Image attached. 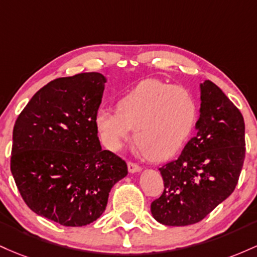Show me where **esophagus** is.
<instances>
[{"label": "esophagus", "instance_id": "esophagus-1", "mask_svg": "<svg viewBox=\"0 0 257 257\" xmlns=\"http://www.w3.org/2000/svg\"><path fill=\"white\" fill-rule=\"evenodd\" d=\"M127 167H128V171L131 172V174H135V172H140L141 170V166L138 165L136 163H132V161H128L127 163Z\"/></svg>", "mask_w": 257, "mask_h": 257}]
</instances>
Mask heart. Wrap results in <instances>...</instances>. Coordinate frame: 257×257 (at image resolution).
<instances>
[{
  "label": "heart",
  "mask_w": 257,
  "mask_h": 257,
  "mask_svg": "<svg viewBox=\"0 0 257 257\" xmlns=\"http://www.w3.org/2000/svg\"><path fill=\"white\" fill-rule=\"evenodd\" d=\"M116 110L99 109L94 123L103 143L117 152L132 136L141 151L154 159L177 154L191 137L198 119V103L188 88L160 80H144L123 93Z\"/></svg>",
  "instance_id": "obj_1"
}]
</instances>
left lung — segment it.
Returning a JSON list of instances; mask_svg holds the SVG:
<instances>
[{
    "label": "left lung",
    "mask_w": 257,
    "mask_h": 257,
    "mask_svg": "<svg viewBox=\"0 0 257 257\" xmlns=\"http://www.w3.org/2000/svg\"><path fill=\"white\" fill-rule=\"evenodd\" d=\"M197 135L180 157L159 169L164 192L151 205L166 226H188L205 218L234 191L245 158V123L220 87L200 83Z\"/></svg>",
    "instance_id": "1"
}]
</instances>
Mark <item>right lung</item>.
Listing matches in <instances>:
<instances>
[{
	"label": "right lung",
	"mask_w": 257,
	"mask_h": 257,
	"mask_svg": "<svg viewBox=\"0 0 257 257\" xmlns=\"http://www.w3.org/2000/svg\"><path fill=\"white\" fill-rule=\"evenodd\" d=\"M106 79L82 73L48 82L23 109L13 128L11 171L25 204L66 227L104 212L109 192L127 165L100 147L94 116Z\"/></svg>",
	"instance_id": "obj_1"
}]
</instances>
